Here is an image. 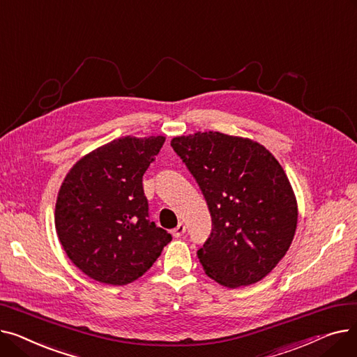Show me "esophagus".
<instances>
[{
  "label": "esophagus",
  "instance_id": "1",
  "mask_svg": "<svg viewBox=\"0 0 357 357\" xmlns=\"http://www.w3.org/2000/svg\"><path fill=\"white\" fill-rule=\"evenodd\" d=\"M185 226L182 222H179L178 226H176V229H174V231H172V234H174V237H181L183 233H185Z\"/></svg>",
  "mask_w": 357,
  "mask_h": 357
}]
</instances>
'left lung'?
Segmentation results:
<instances>
[{"instance_id":"left-lung-1","label":"left lung","mask_w":357,"mask_h":357,"mask_svg":"<svg viewBox=\"0 0 357 357\" xmlns=\"http://www.w3.org/2000/svg\"><path fill=\"white\" fill-rule=\"evenodd\" d=\"M171 146L211 214L213 231L197 252L205 273L227 288L259 282L296 230L298 204L282 166L260 143L218 131L178 136Z\"/></svg>"}]
</instances>
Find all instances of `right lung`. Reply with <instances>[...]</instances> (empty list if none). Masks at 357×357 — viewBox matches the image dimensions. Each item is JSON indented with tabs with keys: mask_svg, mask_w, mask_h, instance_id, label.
<instances>
[{
	"mask_svg": "<svg viewBox=\"0 0 357 357\" xmlns=\"http://www.w3.org/2000/svg\"><path fill=\"white\" fill-rule=\"evenodd\" d=\"M163 143V136L116 139L66 174L56 199V233L72 264L93 280L133 282L172 240L147 218L142 183Z\"/></svg>",
	"mask_w": 357,
	"mask_h": 357,
	"instance_id": "right-lung-1",
	"label": "right lung"
}]
</instances>
